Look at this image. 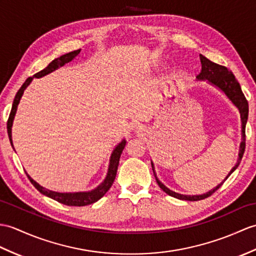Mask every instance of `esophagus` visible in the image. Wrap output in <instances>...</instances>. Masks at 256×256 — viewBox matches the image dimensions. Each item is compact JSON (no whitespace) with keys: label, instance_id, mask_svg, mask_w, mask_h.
Returning a JSON list of instances; mask_svg holds the SVG:
<instances>
[{"label":"esophagus","instance_id":"34e87169","mask_svg":"<svg viewBox=\"0 0 256 256\" xmlns=\"http://www.w3.org/2000/svg\"><path fill=\"white\" fill-rule=\"evenodd\" d=\"M135 130H136V133H138V134H142V133L145 130V128L142 126H140V124H138V126H136Z\"/></svg>","mask_w":256,"mask_h":256}]
</instances>
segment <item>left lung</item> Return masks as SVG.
<instances>
[{
  "mask_svg": "<svg viewBox=\"0 0 256 256\" xmlns=\"http://www.w3.org/2000/svg\"><path fill=\"white\" fill-rule=\"evenodd\" d=\"M200 64H202V70H200V73L196 76V80H206L208 84H210L214 87H216L222 92H224L226 94V97H227L231 101V102L236 106V108L238 109V111H239L240 118H241V142H240V147H239V154H238L236 162L234 166V168L230 170L228 176H226V179L220 184H218L216 188L210 190V191L206 192L204 194H200V195L180 194V193H176L174 191H172V190L168 188L157 178L155 166H154V162H152V172H154V174H155L156 181L158 183L159 188H162L164 193H167L168 195L172 196V198H176L178 200H191V202L200 200H204L206 198H208V196H210L214 192L217 191V190L222 186V183L228 179V176L232 174V172L238 168V166L240 164V162H241L243 152H244V148H246V126L248 116V101L244 97V94H243L240 84L236 80L234 75L231 73L226 66H222V65H219V64L212 62L204 56L200 54Z\"/></svg>",
  "mask_w": 256,
  "mask_h": 256,
  "instance_id": "1",
  "label": "left lung"
}]
</instances>
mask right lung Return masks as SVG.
<instances>
[{"label": "right lung", "mask_w": 256, "mask_h": 256, "mask_svg": "<svg viewBox=\"0 0 256 256\" xmlns=\"http://www.w3.org/2000/svg\"><path fill=\"white\" fill-rule=\"evenodd\" d=\"M80 49L72 51L70 53H66V54H63L60 58H56L53 60L46 68H44L42 70H40L37 74H34L32 77H28L26 80V82H24L22 86L20 88V90L17 92L16 96L14 98L13 101V106H12V110L10 114V118L8 121V138L10 142V145L13 146V140H12V126H13V122H14V118L16 114L17 111V106L20 104V101L22 99V96L25 89L29 86V84L32 82L34 78H40V77H44L48 74H50L52 72H54L56 70H58V68L64 66L65 64L73 61L74 58L80 54ZM126 140H122L116 146V148L114 150V152H111V156L109 159V167H108V172H106V176L104 178V180L101 182L97 188H94L92 191H82V192H68V193H61V192H56V191H51V190H48L44 186H41L39 183L36 182L32 178L29 176L27 172L26 174L28 176V179L30 180V182L32 183V186L38 190V191L44 194L48 198H50L52 200H54L58 203L68 205V206H86V205H90L94 202L99 200L102 196L109 191V188H111L112 183H114L116 176V171H118V162H120V157L121 154L126 147ZM14 148V146H13Z\"/></svg>", "instance_id": "add662e5"}]
</instances>
